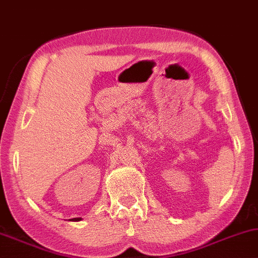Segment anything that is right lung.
<instances>
[{"label":"right lung","mask_w":258,"mask_h":258,"mask_svg":"<svg viewBox=\"0 0 258 258\" xmlns=\"http://www.w3.org/2000/svg\"><path fill=\"white\" fill-rule=\"evenodd\" d=\"M69 220H72V221H80L81 218H73V219H69Z\"/></svg>","instance_id":"1"}]
</instances>
